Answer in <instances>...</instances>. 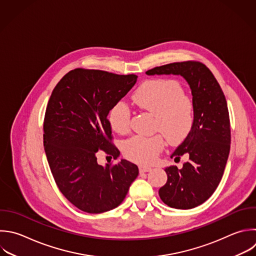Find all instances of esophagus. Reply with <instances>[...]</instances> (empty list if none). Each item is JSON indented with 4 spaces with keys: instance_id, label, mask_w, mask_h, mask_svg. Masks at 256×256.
Masks as SVG:
<instances>
[{
    "instance_id": "obj_1",
    "label": "esophagus",
    "mask_w": 256,
    "mask_h": 256,
    "mask_svg": "<svg viewBox=\"0 0 256 256\" xmlns=\"http://www.w3.org/2000/svg\"><path fill=\"white\" fill-rule=\"evenodd\" d=\"M151 170H152V168L149 167V166H144V165H140V166H139V171H140V173L149 172V171H151Z\"/></svg>"
}]
</instances>
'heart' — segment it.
<instances>
[{"label": "heart", "instance_id": "b5f03b06", "mask_svg": "<svg viewBox=\"0 0 256 256\" xmlns=\"http://www.w3.org/2000/svg\"><path fill=\"white\" fill-rule=\"evenodd\" d=\"M133 101L141 109L155 115L154 129L161 132L168 143L180 144L190 134L194 124L193 104L184 95L179 82L167 79L148 81L135 91ZM130 120V108L123 101L117 102L108 115L110 126L119 134L129 132ZM163 145L164 141L160 135H135L125 142L123 152L135 162L151 163Z\"/></svg>", "mask_w": 256, "mask_h": 256}]
</instances>
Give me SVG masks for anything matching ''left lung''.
<instances>
[{
	"mask_svg": "<svg viewBox=\"0 0 256 256\" xmlns=\"http://www.w3.org/2000/svg\"><path fill=\"white\" fill-rule=\"evenodd\" d=\"M147 75H180L188 83L194 124L187 138L171 154L174 161L183 155V167L165 168L168 179L159 189L161 200L176 209H191L205 202L217 188L230 150V121L225 96L202 63L177 62L155 67Z\"/></svg>",
	"mask_w": 256,
	"mask_h": 256,
	"instance_id": "obj_1",
	"label": "left lung"
}]
</instances>
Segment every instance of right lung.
I'll use <instances>...</instances> for the list:
<instances>
[{
	"label": "right lung",
	"mask_w": 256,
	"mask_h": 256,
	"mask_svg": "<svg viewBox=\"0 0 256 256\" xmlns=\"http://www.w3.org/2000/svg\"><path fill=\"white\" fill-rule=\"evenodd\" d=\"M138 76L75 69L52 92L44 119V148L57 186L77 208L102 213L116 208L138 176L137 165L122 159L102 166L98 150L117 159L108 114Z\"/></svg>",
	"instance_id": "add662e5"
}]
</instances>
